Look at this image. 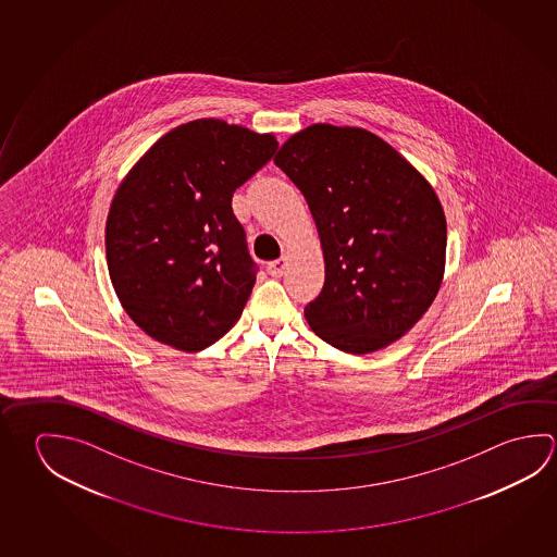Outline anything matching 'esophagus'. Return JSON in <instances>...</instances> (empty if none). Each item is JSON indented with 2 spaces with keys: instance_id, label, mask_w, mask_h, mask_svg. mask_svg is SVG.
Masks as SVG:
<instances>
[{
  "instance_id": "esophagus-1",
  "label": "esophagus",
  "mask_w": 557,
  "mask_h": 557,
  "mask_svg": "<svg viewBox=\"0 0 557 557\" xmlns=\"http://www.w3.org/2000/svg\"><path fill=\"white\" fill-rule=\"evenodd\" d=\"M285 268H287V258L282 256V258H277V260L268 264V274L274 275V277H280V275L285 272Z\"/></svg>"
}]
</instances>
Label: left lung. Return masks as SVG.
Returning <instances> with one entry per match:
<instances>
[{"mask_svg": "<svg viewBox=\"0 0 557 557\" xmlns=\"http://www.w3.org/2000/svg\"><path fill=\"white\" fill-rule=\"evenodd\" d=\"M301 189L321 236L324 285L305 307L334 348L370 354L429 311L446 264V216L419 170L360 127L317 123L274 158Z\"/></svg>", "mask_w": 557, "mask_h": 557, "instance_id": "obj_1", "label": "left lung"}]
</instances>
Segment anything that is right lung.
I'll return each mask as SVG.
<instances>
[{
    "label": "right lung",
    "mask_w": 557,
    "mask_h": 557,
    "mask_svg": "<svg viewBox=\"0 0 557 557\" xmlns=\"http://www.w3.org/2000/svg\"><path fill=\"white\" fill-rule=\"evenodd\" d=\"M277 150L221 119L172 128L138 160L109 207V277L137 326L199 351L233 329L256 283L233 194Z\"/></svg>",
    "instance_id": "obj_1"
}]
</instances>
